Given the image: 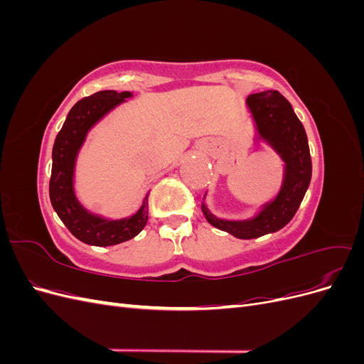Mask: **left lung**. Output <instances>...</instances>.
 <instances>
[{
  "label": "left lung",
  "mask_w": 364,
  "mask_h": 364,
  "mask_svg": "<svg viewBox=\"0 0 364 364\" xmlns=\"http://www.w3.org/2000/svg\"><path fill=\"white\" fill-rule=\"evenodd\" d=\"M246 105L255 124V141L266 142L284 162L281 188L273 200L261 206L257 215L246 220L218 218L202 202V213L209 223L241 240L282 229L294 217L311 181V156L305 129L287 98L278 91H262L250 95Z\"/></svg>",
  "instance_id": "1"
}]
</instances>
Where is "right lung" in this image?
Masks as SVG:
<instances>
[{"label": "right lung", "instance_id": "add662e5", "mask_svg": "<svg viewBox=\"0 0 364 364\" xmlns=\"http://www.w3.org/2000/svg\"><path fill=\"white\" fill-rule=\"evenodd\" d=\"M134 97L132 92L100 91L77 102L53 146L50 200L63 225L77 238L91 246H114L136 237L149 220V193L135 214L124 218H105L87 211L74 191L75 162L83 142L98 121Z\"/></svg>", "mask_w": 364, "mask_h": 364}]
</instances>
